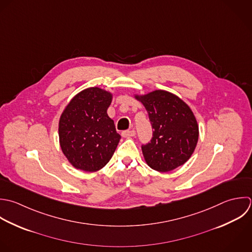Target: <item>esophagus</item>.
I'll use <instances>...</instances> for the list:
<instances>
[{"label": "esophagus", "mask_w": 252, "mask_h": 252, "mask_svg": "<svg viewBox=\"0 0 252 252\" xmlns=\"http://www.w3.org/2000/svg\"><path fill=\"white\" fill-rule=\"evenodd\" d=\"M122 135H123V137H126V138H128V137H133V136H135V130H125V131H123L122 132Z\"/></svg>", "instance_id": "34e87169"}]
</instances>
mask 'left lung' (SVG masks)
<instances>
[{
  "instance_id": "left-lung-1",
  "label": "left lung",
  "mask_w": 252,
  "mask_h": 252,
  "mask_svg": "<svg viewBox=\"0 0 252 252\" xmlns=\"http://www.w3.org/2000/svg\"><path fill=\"white\" fill-rule=\"evenodd\" d=\"M136 99L144 105L153 128L151 140L141 145L148 166L165 173L185 164L198 141V126L192 111L178 96L164 90Z\"/></svg>"
}]
</instances>
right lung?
Instances as JSON below:
<instances>
[{
	"label": "right lung",
	"mask_w": 252,
	"mask_h": 252,
	"mask_svg": "<svg viewBox=\"0 0 252 252\" xmlns=\"http://www.w3.org/2000/svg\"><path fill=\"white\" fill-rule=\"evenodd\" d=\"M111 101L109 92L90 87L75 95L62 114L60 144L74 168L96 172L112 158L121 135L107 114Z\"/></svg>",
	"instance_id": "obj_1"
}]
</instances>
